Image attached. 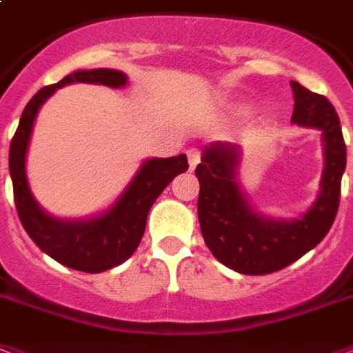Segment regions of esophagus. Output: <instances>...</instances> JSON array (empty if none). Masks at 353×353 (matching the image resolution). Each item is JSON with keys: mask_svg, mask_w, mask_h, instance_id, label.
Returning <instances> with one entry per match:
<instances>
[{"mask_svg": "<svg viewBox=\"0 0 353 353\" xmlns=\"http://www.w3.org/2000/svg\"><path fill=\"white\" fill-rule=\"evenodd\" d=\"M187 157H189V166L190 168H196V164L200 163V151L198 150H189L187 151Z\"/></svg>", "mask_w": 353, "mask_h": 353, "instance_id": "34e87169", "label": "esophagus"}]
</instances>
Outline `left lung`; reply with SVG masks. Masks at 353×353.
Wrapping results in <instances>:
<instances>
[{
  "mask_svg": "<svg viewBox=\"0 0 353 353\" xmlns=\"http://www.w3.org/2000/svg\"><path fill=\"white\" fill-rule=\"evenodd\" d=\"M294 91L292 123L322 130L325 168L316 202L299 219L279 221L250 208L237 183L239 148L215 142L203 150L196 166L200 181L198 219L203 241L213 256L243 275H268L307 254L333 226L346 168V143L333 104L299 82Z\"/></svg>",
  "mask_w": 353,
  "mask_h": 353,
  "instance_id": "left-lung-1",
  "label": "left lung"
}]
</instances>
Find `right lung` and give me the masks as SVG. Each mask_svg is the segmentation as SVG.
<instances>
[{
	"mask_svg": "<svg viewBox=\"0 0 353 353\" xmlns=\"http://www.w3.org/2000/svg\"><path fill=\"white\" fill-rule=\"evenodd\" d=\"M72 82L121 88L127 83V77L114 69L77 70L57 83L39 90L23 108L10 140L9 172L20 223L39 249L70 270L103 273L132 256L143 236L151 205L174 177L187 172L189 163L183 153L168 159H148L110 210L88 221H57L44 213L28 185L26 153L43 103L54 91Z\"/></svg>",
	"mask_w": 353,
	"mask_h": 353,
	"instance_id": "obj_1",
	"label": "right lung"
}]
</instances>
